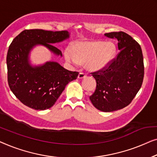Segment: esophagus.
Masks as SVG:
<instances>
[{
	"mask_svg": "<svg viewBox=\"0 0 157 157\" xmlns=\"http://www.w3.org/2000/svg\"><path fill=\"white\" fill-rule=\"evenodd\" d=\"M86 77H87V76H86L85 74H84V73H82V72H79V75H78V78L79 79H81L85 78Z\"/></svg>",
	"mask_w": 157,
	"mask_h": 157,
	"instance_id": "esophagus-1",
	"label": "esophagus"
}]
</instances>
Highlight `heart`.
<instances>
[{"label": "heart", "mask_w": 157, "mask_h": 157, "mask_svg": "<svg viewBox=\"0 0 157 157\" xmlns=\"http://www.w3.org/2000/svg\"><path fill=\"white\" fill-rule=\"evenodd\" d=\"M115 47L100 40L77 42L64 52L66 61L73 65L84 63L86 70L97 72L107 67L114 58Z\"/></svg>", "instance_id": "b5f03b06"}]
</instances>
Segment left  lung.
I'll use <instances>...</instances> for the list:
<instances>
[{
    "mask_svg": "<svg viewBox=\"0 0 157 157\" xmlns=\"http://www.w3.org/2000/svg\"><path fill=\"white\" fill-rule=\"evenodd\" d=\"M118 41L120 52L105 70L93 73L95 92L90 100L97 109L111 112L127 107L142 87L144 60L140 45L124 32L105 33Z\"/></svg>",
    "mask_w": 157,
    "mask_h": 157,
    "instance_id": "1",
    "label": "left lung"
}]
</instances>
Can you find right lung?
I'll return each mask as SVG.
<instances>
[{"label":"right lung","mask_w":157,"mask_h":157,"mask_svg":"<svg viewBox=\"0 0 157 157\" xmlns=\"http://www.w3.org/2000/svg\"><path fill=\"white\" fill-rule=\"evenodd\" d=\"M67 30H25L13 39L7 54L8 81L13 93L24 105L37 110L52 107L70 82L78 72L66 70L55 61L34 65L30 54L37 46L47 48L56 56L63 57L53 44L69 39Z\"/></svg>","instance_id":"right-lung-1"}]
</instances>
